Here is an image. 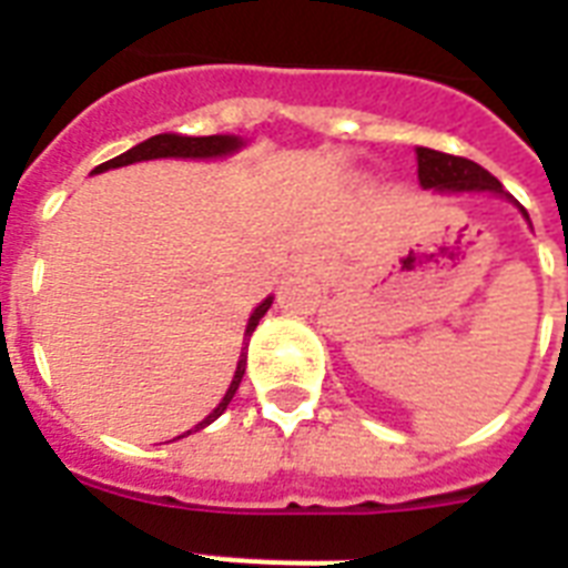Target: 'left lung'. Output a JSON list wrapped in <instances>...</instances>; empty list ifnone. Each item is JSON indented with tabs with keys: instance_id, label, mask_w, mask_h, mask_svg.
<instances>
[{
	"instance_id": "left-lung-1",
	"label": "left lung",
	"mask_w": 568,
	"mask_h": 568,
	"mask_svg": "<svg viewBox=\"0 0 568 568\" xmlns=\"http://www.w3.org/2000/svg\"><path fill=\"white\" fill-rule=\"evenodd\" d=\"M415 155H418V182H422V189L493 191V194H504L501 182L495 180L489 171H484L480 164L471 162V159L439 153V150H427V146H418ZM521 214L528 217L525 209H521Z\"/></svg>"
}]
</instances>
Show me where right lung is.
Instances as JSON below:
<instances>
[{
    "instance_id": "obj_1",
    "label": "right lung",
    "mask_w": 568,
    "mask_h": 568,
    "mask_svg": "<svg viewBox=\"0 0 568 568\" xmlns=\"http://www.w3.org/2000/svg\"><path fill=\"white\" fill-rule=\"evenodd\" d=\"M241 146H244V141L235 135L189 138V135H173V132H164V135L146 138L144 144L132 146V150H126V153L118 155V159H111V162L100 164V168H97L93 173L111 171V168H123V164L150 162V159H217V155L235 153V150H241ZM271 303H274V297H265V301L258 303L256 310H253V315H250V321H247V329H244V338L253 336V329H256V324L262 321V315L271 310ZM244 368H247V342H244V347H241L239 368H235V377H232L230 388H226V395H223V400L214 406L212 413L205 415L203 422L196 424L194 430H203L205 424H212L214 418H221L223 409L230 406V400L235 397V392H239V383H241V377H244ZM194 430H189V433H194Z\"/></svg>"
}]
</instances>
